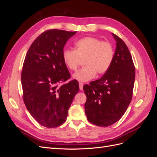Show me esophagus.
Instances as JSON below:
<instances>
[{
	"instance_id": "1",
	"label": "esophagus",
	"mask_w": 157,
	"mask_h": 157,
	"mask_svg": "<svg viewBox=\"0 0 157 157\" xmlns=\"http://www.w3.org/2000/svg\"><path fill=\"white\" fill-rule=\"evenodd\" d=\"M79 88L80 90H82L83 89V84L82 82H79Z\"/></svg>"
}]
</instances>
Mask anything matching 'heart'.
Returning a JSON list of instances; mask_svg holds the SVG:
<instances>
[{"instance_id":"b5f03b06","label":"heart","mask_w":157,"mask_h":157,"mask_svg":"<svg viewBox=\"0 0 157 157\" xmlns=\"http://www.w3.org/2000/svg\"><path fill=\"white\" fill-rule=\"evenodd\" d=\"M114 58V50L111 43L97 38L86 36L77 40L75 50L65 49L62 54L63 61L69 70L75 71L84 59V67L77 71L74 79L87 82L98 75L105 73L110 68Z\"/></svg>"}]
</instances>
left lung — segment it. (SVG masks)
I'll return each instance as SVG.
<instances>
[{"label":"left lung","instance_id":"left-lung-1","mask_svg":"<svg viewBox=\"0 0 157 157\" xmlns=\"http://www.w3.org/2000/svg\"><path fill=\"white\" fill-rule=\"evenodd\" d=\"M116 50L110 68L97 80L84 85L87 119L107 127L123 116L131 102L135 81V67L130 52L121 38L112 33Z\"/></svg>","mask_w":157,"mask_h":157}]
</instances>
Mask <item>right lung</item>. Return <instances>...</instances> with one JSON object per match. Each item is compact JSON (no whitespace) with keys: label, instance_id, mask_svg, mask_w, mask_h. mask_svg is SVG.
<instances>
[{"label":"right lung","instance_id":"1","mask_svg":"<svg viewBox=\"0 0 157 157\" xmlns=\"http://www.w3.org/2000/svg\"><path fill=\"white\" fill-rule=\"evenodd\" d=\"M77 31L51 29L38 36L27 51L21 72L23 99L40 124L56 128L65 122L78 82L70 78L62 58L64 46Z\"/></svg>","mask_w":157,"mask_h":157}]
</instances>
